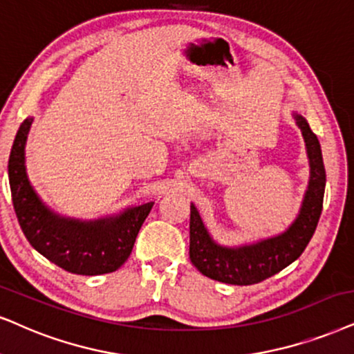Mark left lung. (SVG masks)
<instances>
[{"instance_id":"obj_1","label":"left lung","mask_w":354,"mask_h":354,"mask_svg":"<svg viewBox=\"0 0 354 354\" xmlns=\"http://www.w3.org/2000/svg\"><path fill=\"white\" fill-rule=\"evenodd\" d=\"M310 160V181L301 214L288 232L274 239L259 241L252 247H218L210 239L199 212L191 205L189 258L198 271L210 279L225 284L250 286L261 283L284 270L301 257L319 223L325 192V167L320 144L307 120L296 115Z\"/></svg>"}]
</instances>
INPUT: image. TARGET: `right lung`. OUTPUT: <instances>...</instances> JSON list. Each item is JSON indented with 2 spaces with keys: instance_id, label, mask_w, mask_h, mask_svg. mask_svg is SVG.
I'll return each instance as SVG.
<instances>
[{
  "instance_id": "right-lung-1",
  "label": "right lung",
  "mask_w": 354,
  "mask_h": 354,
  "mask_svg": "<svg viewBox=\"0 0 354 354\" xmlns=\"http://www.w3.org/2000/svg\"><path fill=\"white\" fill-rule=\"evenodd\" d=\"M30 124L32 119L21 124L8 162L12 205L26 239L48 261L73 274L115 271L131 254L153 203L125 210L119 217L88 223L57 217L40 203L26 176L24 145Z\"/></svg>"
}]
</instances>
